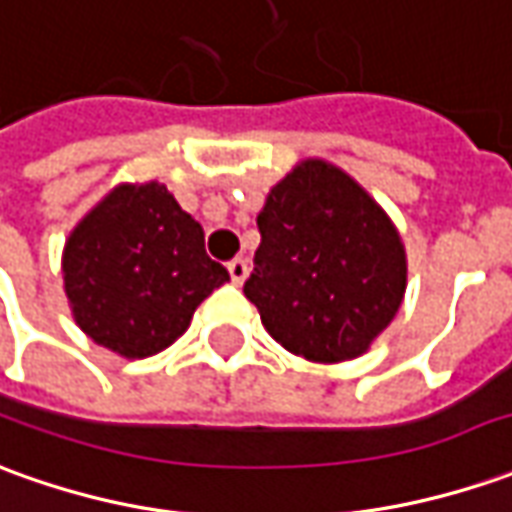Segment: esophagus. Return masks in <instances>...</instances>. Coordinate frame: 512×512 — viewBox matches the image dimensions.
Returning a JSON list of instances; mask_svg holds the SVG:
<instances>
[{"mask_svg":"<svg viewBox=\"0 0 512 512\" xmlns=\"http://www.w3.org/2000/svg\"><path fill=\"white\" fill-rule=\"evenodd\" d=\"M229 277H232V283L243 285V280L249 277V260H243V257H235V260H229Z\"/></svg>","mask_w":512,"mask_h":512,"instance_id":"34e87169","label":"esophagus"}]
</instances>
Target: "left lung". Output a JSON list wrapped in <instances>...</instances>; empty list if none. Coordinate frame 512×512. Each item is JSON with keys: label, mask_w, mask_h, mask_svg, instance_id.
I'll return each mask as SVG.
<instances>
[{"label": "left lung", "mask_w": 512, "mask_h": 512, "mask_svg": "<svg viewBox=\"0 0 512 512\" xmlns=\"http://www.w3.org/2000/svg\"><path fill=\"white\" fill-rule=\"evenodd\" d=\"M243 285L274 342L316 364L370 350L406 294V249L384 207L325 159H302L257 215Z\"/></svg>", "instance_id": "8db88e82"}]
</instances>
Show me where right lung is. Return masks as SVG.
I'll return each mask as SVG.
<instances>
[{"label": "right lung", "instance_id": "1", "mask_svg": "<svg viewBox=\"0 0 512 512\" xmlns=\"http://www.w3.org/2000/svg\"><path fill=\"white\" fill-rule=\"evenodd\" d=\"M61 274L75 325L123 358L162 353L229 280L201 224L159 182H123L100 198L69 232Z\"/></svg>", "mask_w": 512, "mask_h": 512}]
</instances>
